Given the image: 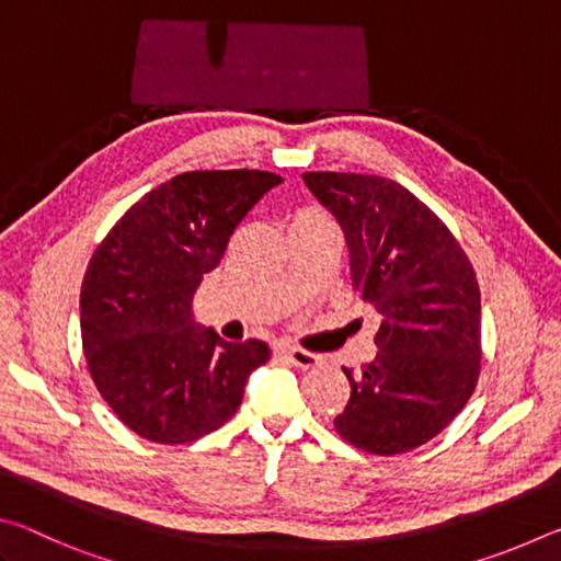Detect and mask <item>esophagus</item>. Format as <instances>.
<instances>
[{
    "instance_id": "obj_1",
    "label": "esophagus",
    "mask_w": 561,
    "mask_h": 561,
    "mask_svg": "<svg viewBox=\"0 0 561 561\" xmlns=\"http://www.w3.org/2000/svg\"><path fill=\"white\" fill-rule=\"evenodd\" d=\"M279 356L287 360V364L301 368V371L319 366V356L317 354H309V351H304V348H282Z\"/></svg>"
}]
</instances>
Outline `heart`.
<instances>
[{"label": "heart", "instance_id": "b5f03b06", "mask_svg": "<svg viewBox=\"0 0 561 561\" xmlns=\"http://www.w3.org/2000/svg\"><path fill=\"white\" fill-rule=\"evenodd\" d=\"M311 222H329V220L319 210H301V213H297V217H294L291 227L294 225H311Z\"/></svg>", "mask_w": 561, "mask_h": 561}]
</instances>
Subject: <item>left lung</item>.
Instances as JSON below:
<instances>
[{"instance_id": "8db88e82", "label": "left lung", "mask_w": 561, "mask_h": 561, "mask_svg": "<svg viewBox=\"0 0 561 561\" xmlns=\"http://www.w3.org/2000/svg\"><path fill=\"white\" fill-rule=\"evenodd\" d=\"M346 237L351 282L381 314L378 354L344 368L351 398L334 417L346 443L398 455L435 438L480 376V287L445 222L396 180L304 173Z\"/></svg>"}]
</instances>
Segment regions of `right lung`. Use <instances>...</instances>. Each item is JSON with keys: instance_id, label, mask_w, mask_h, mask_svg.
<instances>
[{"instance_id": "right-lung-1", "label": "right lung", "mask_w": 561, "mask_h": 561, "mask_svg": "<svg viewBox=\"0 0 561 561\" xmlns=\"http://www.w3.org/2000/svg\"><path fill=\"white\" fill-rule=\"evenodd\" d=\"M282 178L193 170L150 190L113 225L81 287V341L103 401L140 438L180 445L225 425L270 346L230 344L193 317L242 217Z\"/></svg>"}]
</instances>
